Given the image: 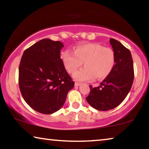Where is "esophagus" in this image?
Instances as JSON below:
<instances>
[{
  "label": "esophagus",
  "instance_id": "34e87169",
  "mask_svg": "<svg viewBox=\"0 0 149 149\" xmlns=\"http://www.w3.org/2000/svg\"><path fill=\"white\" fill-rule=\"evenodd\" d=\"M81 85V83L79 82H75V86H79V85Z\"/></svg>",
  "mask_w": 149,
  "mask_h": 149
}]
</instances>
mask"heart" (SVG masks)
Listing matches in <instances>:
<instances>
[{
  "label": "heart",
  "instance_id": "heart-1",
  "mask_svg": "<svg viewBox=\"0 0 149 149\" xmlns=\"http://www.w3.org/2000/svg\"><path fill=\"white\" fill-rule=\"evenodd\" d=\"M65 69L73 74L84 63V68L73 75L79 81H89L96 78L102 79L112 72L115 64V54L110 48L98 43H87L77 46L74 52L69 50L61 54Z\"/></svg>",
  "mask_w": 149,
  "mask_h": 149
}]
</instances>
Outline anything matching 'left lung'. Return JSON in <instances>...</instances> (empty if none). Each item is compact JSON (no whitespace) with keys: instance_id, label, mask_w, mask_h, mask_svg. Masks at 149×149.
<instances>
[{"instance_id":"1","label":"left lung","mask_w":149,"mask_h":149,"mask_svg":"<svg viewBox=\"0 0 149 149\" xmlns=\"http://www.w3.org/2000/svg\"><path fill=\"white\" fill-rule=\"evenodd\" d=\"M110 42L115 54L114 66L99 87L89 85L91 91L86 98L92 107L101 111L113 109L120 105L129 93L134 78L130 50L114 39H110Z\"/></svg>"}]
</instances>
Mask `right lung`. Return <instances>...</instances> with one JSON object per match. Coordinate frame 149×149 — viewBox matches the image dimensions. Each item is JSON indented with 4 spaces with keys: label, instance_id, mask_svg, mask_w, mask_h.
<instances>
[{
    "label": "right lung",
    "instance_id": "1",
    "mask_svg": "<svg viewBox=\"0 0 149 149\" xmlns=\"http://www.w3.org/2000/svg\"><path fill=\"white\" fill-rule=\"evenodd\" d=\"M64 45L43 39L25 50L19 66V87L26 103L37 112L52 114L64 105L75 83L60 58Z\"/></svg>",
    "mask_w": 149,
    "mask_h": 149
}]
</instances>
